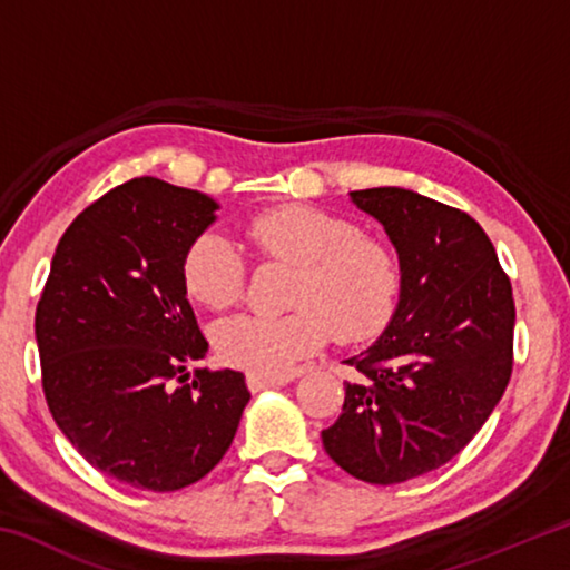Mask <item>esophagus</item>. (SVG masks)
I'll use <instances>...</instances> for the list:
<instances>
[{"label": "esophagus", "instance_id": "esophagus-1", "mask_svg": "<svg viewBox=\"0 0 570 570\" xmlns=\"http://www.w3.org/2000/svg\"><path fill=\"white\" fill-rule=\"evenodd\" d=\"M292 377H284V374H262V372H248L246 384L250 392H262L268 387H278V384H288Z\"/></svg>", "mask_w": 570, "mask_h": 570}]
</instances>
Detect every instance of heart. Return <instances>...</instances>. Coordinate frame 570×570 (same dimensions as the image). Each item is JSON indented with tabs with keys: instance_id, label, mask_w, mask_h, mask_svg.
Returning <instances> with one entry per match:
<instances>
[{
	"instance_id": "b5f03b06",
	"label": "heart",
	"mask_w": 570,
	"mask_h": 570,
	"mask_svg": "<svg viewBox=\"0 0 570 570\" xmlns=\"http://www.w3.org/2000/svg\"><path fill=\"white\" fill-rule=\"evenodd\" d=\"M250 244L266 258L296 266L288 294L294 312L238 314L214 330L226 364L282 374L312 354L330 332L340 342L380 334L397 312L402 264L394 248L366 236L356 220L330 210L288 204L250 218ZM188 294L210 308L234 306L246 288V258L220 230H204L183 258Z\"/></svg>"
}]
</instances>
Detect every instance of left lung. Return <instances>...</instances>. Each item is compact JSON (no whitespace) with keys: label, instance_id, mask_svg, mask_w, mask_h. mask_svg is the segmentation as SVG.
<instances>
[{"label":"left lung","instance_id":"8db88e82","mask_svg":"<svg viewBox=\"0 0 570 570\" xmlns=\"http://www.w3.org/2000/svg\"><path fill=\"white\" fill-rule=\"evenodd\" d=\"M397 248L402 294L387 330L346 360L326 455L356 480L394 485L445 465L478 435L513 372L510 278L475 218L407 188L352 190Z\"/></svg>","mask_w":570,"mask_h":570}]
</instances>
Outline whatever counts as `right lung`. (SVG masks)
<instances>
[{
    "instance_id": "add662e5",
    "label": "right lung",
    "mask_w": 570,
    "mask_h": 570,
    "mask_svg": "<svg viewBox=\"0 0 570 570\" xmlns=\"http://www.w3.org/2000/svg\"><path fill=\"white\" fill-rule=\"evenodd\" d=\"M206 193L132 178L65 230L35 314L57 428L105 475L173 493L214 470L250 400L234 370L186 366L208 342L183 282L188 246L216 220Z\"/></svg>"
}]
</instances>
